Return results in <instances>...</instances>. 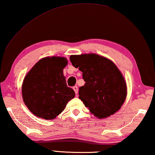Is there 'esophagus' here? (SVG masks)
I'll list each match as a JSON object with an SVG mask.
<instances>
[{"mask_svg":"<svg viewBox=\"0 0 155 155\" xmlns=\"http://www.w3.org/2000/svg\"><path fill=\"white\" fill-rule=\"evenodd\" d=\"M73 90L74 91V92H75V93H76V94H78V87L77 86H74L73 87Z\"/></svg>","mask_w":155,"mask_h":155,"instance_id":"34e87169","label":"esophagus"}]
</instances>
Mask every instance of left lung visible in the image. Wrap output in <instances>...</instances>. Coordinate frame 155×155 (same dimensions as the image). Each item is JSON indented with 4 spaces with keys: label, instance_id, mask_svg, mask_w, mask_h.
<instances>
[{
    "label": "left lung",
    "instance_id": "8db88e82",
    "mask_svg": "<svg viewBox=\"0 0 155 155\" xmlns=\"http://www.w3.org/2000/svg\"><path fill=\"white\" fill-rule=\"evenodd\" d=\"M70 59L72 65L83 72L85 84L79 87V99L92 114L102 119L120 109L127 87L114 62L95 54L71 55Z\"/></svg>",
    "mask_w": 155,
    "mask_h": 155
}]
</instances>
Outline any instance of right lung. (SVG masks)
Returning <instances> with one entry per match:
<instances>
[{
    "label": "right lung",
    "instance_id": "obj_1",
    "mask_svg": "<svg viewBox=\"0 0 155 155\" xmlns=\"http://www.w3.org/2000/svg\"><path fill=\"white\" fill-rule=\"evenodd\" d=\"M68 63L64 57H45L27 73L21 87L22 97L35 116L55 119L75 97L74 91L67 85L63 74Z\"/></svg>",
    "mask_w": 155,
    "mask_h": 155
}]
</instances>
